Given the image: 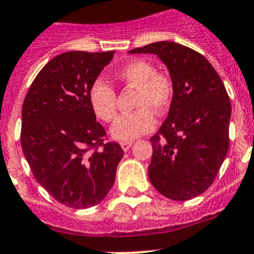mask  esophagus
<instances>
[{"mask_svg":"<svg viewBox=\"0 0 254 254\" xmlns=\"http://www.w3.org/2000/svg\"><path fill=\"white\" fill-rule=\"evenodd\" d=\"M131 144H133L131 142H123V143H121V148H123L124 151H127L131 147Z\"/></svg>","mask_w":254,"mask_h":254,"instance_id":"esophagus-1","label":"esophagus"}]
</instances>
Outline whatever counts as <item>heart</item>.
Masks as SVG:
<instances>
[{"label": "heart", "mask_w": 254, "mask_h": 254, "mask_svg": "<svg viewBox=\"0 0 254 254\" xmlns=\"http://www.w3.org/2000/svg\"><path fill=\"white\" fill-rule=\"evenodd\" d=\"M119 80L129 86L137 87L135 112L123 115L111 127V137L120 142H131L135 138L155 129V114H163L169 107L173 86L169 77L157 73L152 63L137 59L124 65L117 72ZM89 103L99 120L111 123L117 114L116 93L110 84L98 78L89 89Z\"/></svg>", "instance_id": "obj_1"}]
</instances>
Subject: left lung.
<instances>
[{"label": "left lung", "mask_w": 254, "mask_h": 254, "mask_svg": "<svg viewBox=\"0 0 254 254\" xmlns=\"http://www.w3.org/2000/svg\"><path fill=\"white\" fill-rule=\"evenodd\" d=\"M129 53L157 55L173 86L167 120L151 138L148 178L168 199H193L209 189L229 151L231 104L225 85L206 58L177 42Z\"/></svg>", "instance_id": "8db88e82"}]
</instances>
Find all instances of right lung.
Here are the masks:
<instances>
[{
    "instance_id": "1",
    "label": "right lung",
    "mask_w": 254,
    "mask_h": 254,
    "mask_svg": "<svg viewBox=\"0 0 254 254\" xmlns=\"http://www.w3.org/2000/svg\"><path fill=\"white\" fill-rule=\"evenodd\" d=\"M115 51H67L51 59L32 82L22 108V148L37 182L74 209L107 196L124 156L104 143L106 130L89 103V89ZM102 145V150L96 147ZM91 146L95 151H89Z\"/></svg>"
}]
</instances>
